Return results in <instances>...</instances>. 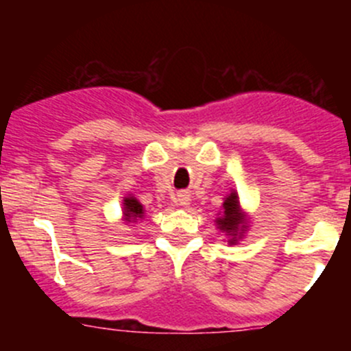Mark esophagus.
<instances>
[{
	"instance_id": "1",
	"label": "esophagus",
	"mask_w": 351,
	"mask_h": 351,
	"mask_svg": "<svg viewBox=\"0 0 351 351\" xmlns=\"http://www.w3.org/2000/svg\"><path fill=\"white\" fill-rule=\"evenodd\" d=\"M175 202L178 205H183V207H186V205L190 204V195H189V193H178V195H176V198H175Z\"/></svg>"
}]
</instances>
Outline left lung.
I'll return each instance as SVG.
<instances>
[{
    "mask_svg": "<svg viewBox=\"0 0 351 351\" xmlns=\"http://www.w3.org/2000/svg\"><path fill=\"white\" fill-rule=\"evenodd\" d=\"M222 214L215 219V224L221 231L229 236L231 244L238 243L239 238H243L244 231H246V215L243 214L241 205H239V197L236 192H231L226 197L224 204H222Z\"/></svg>",
    "mask_w": 351,
    "mask_h": 351,
    "instance_id": "8db88e82",
    "label": "left lung"
}]
</instances>
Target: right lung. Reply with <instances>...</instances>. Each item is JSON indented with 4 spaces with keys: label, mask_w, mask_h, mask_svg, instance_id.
Listing matches in <instances>:
<instances>
[{
    "label": "right lung",
    "mask_w": 351,
    "mask_h": 351,
    "mask_svg": "<svg viewBox=\"0 0 351 351\" xmlns=\"http://www.w3.org/2000/svg\"><path fill=\"white\" fill-rule=\"evenodd\" d=\"M144 217V207L136 197L123 198V219L127 222H137Z\"/></svg>",
    "instance_id": "right-lung-1"
}]
</instances>
